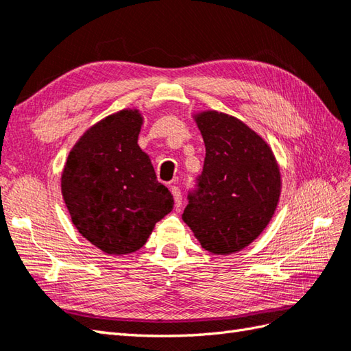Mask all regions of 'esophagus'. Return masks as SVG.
Returning <instances> with one entry per match:
<instances>
[{
  "label": "esophagus",
  "mask_w": 351,
  "mask_h": 351,
  "mask_svg": "<svg viewBox=\"0 0 351 351\" xmlns=\"http://www.w3.org/2000/svg\"><path fill=\"white\" fill-rule=\"evenodd\" d=\"M170 191H171V196H173V200H175V208H176V210H180L181 205H182L181 190L178 189L176 185H170Z\"/></svg>",
  "instance_id": "esophagus-1"
}]
</instances>
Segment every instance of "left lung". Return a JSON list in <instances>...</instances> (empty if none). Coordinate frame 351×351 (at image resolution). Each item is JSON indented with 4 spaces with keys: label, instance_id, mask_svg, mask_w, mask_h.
<instances>
[{
    "label": "left lung",
    "instance_id": "left-lung-1",
    "mask_svg": "<svg viewBox=\"0 0 351 351\" xmlns=\"http://www.w3.org/2000/svg\"><path fill=\"white\" fill-rule=\"evenodd\" d=\"M195 119L206 155L182 220L205 250L240 252L261 235L278 206V161L267 141L240 119L219 111Z\"/></svg>",
    "mask_w": 351,
    "mask_h": 351
}]
</instances>
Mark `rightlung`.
Returning a JSON list of instances; mask_svg holds the SVG:
<instances>
[{
	"label": "right lung",
	"mask_w": 351,
	"mask_h": 351,
	"mask_svg": "<svg viewBox=\"0 0 351 351\" xmlns=\"http://www.w3.org/2000/svg\"><path fill=\"white\" fill-rule=\"evenodd\" d=\"M143 117L122 110L88 128L69 152L62 193L78 232L108 255L143 247L156 221L173 210L137 145Z\"/></svg>",
	"instance_id": "1"
}]
</instances>
